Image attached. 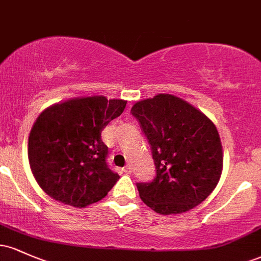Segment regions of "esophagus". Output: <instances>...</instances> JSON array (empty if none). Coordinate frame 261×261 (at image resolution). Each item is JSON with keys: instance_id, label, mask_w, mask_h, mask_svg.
I'll return each mask as SVG.
<instances>
[{"instance_id": "esophagus-1", "label": "esophagus", "mask_w": 261, "mask_h": 261, "mask_svg": "<svg viewBox=\"0 0 261 261\" xmlns=\"http://www.w3.org/2000/svg\"><path fill=\"white\" fill-rule=\"evenodd\" d=\"M122 170H124V173H126V174H131V172H133V168H131L130 166H126L125 168H122Z\"/></svg>"}]
</instances>
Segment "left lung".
Listing matches in <instances>:
<instances>
[{
	"label": "left lung",
	"mask_w": 261,
	"mask_h": 261,
	"mask_svg": "<svg viewBox=\"0 0 261 261\" xmlns=\"http://www.w3.org/2000/svg\"><path fill=\"white\" fill-rule=\"evenodd\" d=\"M131 113L151 145L155 176L137 182L142 201L161 215L187 212L216 188L223 167L220 135L205 114L172 94L137 101Z\"/></svg>",
	"instance_id": "left-lung-1"
}]
</instances>
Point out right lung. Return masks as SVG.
Segmentation results:
<instances>
[{"mask_svg": "<svg viewBox=\"0 0 261 261\" xmlns=\"http://www.w3.org/2000/svg\"><path fill=\"white\" fill-rule=\"evenodd\" d=\"M126 100L73 98L46 108L33 125L28 160L35 180L56 201L86 207L107 196L118 179L107 164L101 131Z\"/></svg>", "mask_w": 261, "mask_h": 261, "instance_id": "right-lung-1", "label": "right lung"}]
</instances>
